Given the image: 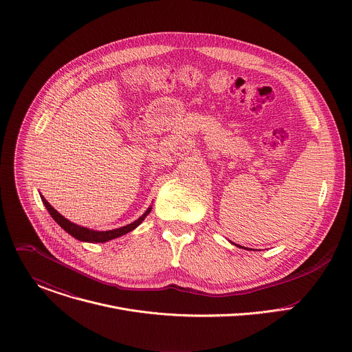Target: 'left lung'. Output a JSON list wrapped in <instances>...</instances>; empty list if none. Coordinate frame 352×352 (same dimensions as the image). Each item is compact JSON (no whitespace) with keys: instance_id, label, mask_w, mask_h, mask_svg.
I'll return each mask as SVG.
<instances>
[{"instance_id":"obj_1","label":"left lung","mask_w":352,"mask_h":352,"mask_svg":"<svg viewBox=\"0 0 352 352\" xmlns=\"http://www.w3.org/2000/svg\"><path fill=\"white\" fill-rule=\"evenodd\" d=\"M236 246H239V245H236ZM239 248H241V246H239Z\"/></svg>"}]
</instances>
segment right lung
I'll return each mask as SVG.
<instances>
[{"label": "right lung", "mask_w": 352, "mask_h": 352, "mask_svg": "<svg viewBox=\"0 0 352 352\" xmlns=\"http://www.w3.org/2000/svg\"><path fill=\"white\" fill-rule=\"evenodd\" d=\"M41 200H43L45 209L48 210V213L52 214V217L56 220V223L61 228H64L74 238H76L79 241H83V242H91V243L93 242H107L110 239H114V238H118L121 235L128 234L129 231L135 230L146 219V216L150 213V210H152V208H148L138 220H135L133 223H131V224H128L125 227H121V228H117V230H110V231H94V230H89L86 227H80V226L74 224L69 220H67L64 216H61L52 205L47 202V200L44 199V196H41Z\"/></svg>", "instance_id": "obj_1"}]
</instances>
